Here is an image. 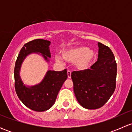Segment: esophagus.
<instances>
[{
  "instance_id": "obj_1",
  "label": "esophagus",
  "mask_w": 132,
  "mask_h": 132,
  "mask_svg": "<svg viewBox=\"0 0 132 132\" xmlns=\"http://www.w3.org/2000/svg\"><path fill=\"white\" fill-rule=\"evenodd\" d=\"M67 73H68V77L69 78H71V71H70V70H68L67 71Z\"/></svg>"
}]
</instances>
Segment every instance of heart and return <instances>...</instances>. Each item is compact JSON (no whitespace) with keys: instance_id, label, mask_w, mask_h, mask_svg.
<instances>
[{"instance_id":"b5f03b06","label":"heart","mask_w":132,"mask_h":132,"mask_svg":"<svg viewBox=\"0 0 132 132\" xmlns=\"http://www.w3.org/2000/svg\"><path fill=\"white\" fill-rule=\"evenodd\" d=\"M95 54L93 50L84 46H78L71 48L62 52V57L66 61L75 62L76 67L79 70H86L89 66L94 59ZM55 61L57 62H62V58L55 55Z\"/></svg>"}]
</instances>
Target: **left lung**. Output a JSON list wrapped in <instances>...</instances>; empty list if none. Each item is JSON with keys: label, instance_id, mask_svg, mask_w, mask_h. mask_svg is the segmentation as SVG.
<instances>
[{"label": "left lung", "instance_id": "obj_1", "mask_svg": "<svg viewBox=\"0 0 132 132\" xmlns=\"http://www.w3.org/2000/svg\"><path fill=\"white\" fill-rule=\"evenodd\" d=\"M98 60L89 68L74 71L71 77L76 98L87 109L104 105L114 93L116 86L117 64L110 48L98 43Z\"/></svg>", "mask_w": 132, "mask_h": 132}]
</instances>
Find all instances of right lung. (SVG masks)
<instances>
[{
  "label": "right lung",
  "mask_w": 132,
  "mask_h": 132,
  "mask_svg": "<svg viewBox=\"0 0 132 132\" xmlns=\"http://www.w3.org/2000/svg\"><path fill=\"white\" fill-rule=\"evenodd\" d=\"M50 41L36 39L25 43L20 50L14 66V87L17 96L26 107L36 112L48 110L52 107L59 91L68 77L66 69L61 71L49 70L41 82L34 86L23 85L20 77L21 65L24 59L32 53H39L46 61L51 57Z\"/></svg>",
  "instance_id": "right-lung-1"
}]
</instances>
